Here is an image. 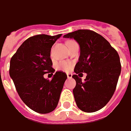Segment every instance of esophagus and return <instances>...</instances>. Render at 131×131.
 <instances>
[{"instance_id":"34e87169","label":"esophagus","mask_w":131,"mask_h":131,"mask_svg":"<svg viewBox=\"0 0 131 131\" xmlns=\"http://www.w3.org/2000/svg\"><path fill=\"white\" fill-rule=\"evenodd\" d=\"M67 77H68V79H71V78L72 77V74H70V73L67 74Z\"/></svg>"}]
</instances>
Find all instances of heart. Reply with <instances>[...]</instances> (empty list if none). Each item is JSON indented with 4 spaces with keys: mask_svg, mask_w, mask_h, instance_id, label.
<instances>
[{
    "mask_svg": "<svg viewBox=\"0 0 131 131\" xmlns=\"http://www.w3.org/2000/svg\"><path fill=\"white\" fill-rule=\"evenodd\" d=\"M74 41H69L68 43V45L69 43H72ZM72 67V62L70 61H61L57 65V70L58 71H69L70 69Z\"/></svg>",
    "mask_w": 131,
    "mask_h": 131,
    "instance_id": "obj_1",
    "label": "heart"
}]
</instances>
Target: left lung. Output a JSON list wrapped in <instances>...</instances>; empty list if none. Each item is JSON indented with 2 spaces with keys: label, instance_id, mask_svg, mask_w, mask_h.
Returning <instances> with one entry per match:
<instances>
[{
  "label": "left lung",
  "instance_id": "1",
  "mask_svg": "<svg viewBox=\"0 0 131 131\" xmlns=\"http://www.w3.org/2000/svg\"><path fill=\"white\" fill-rule=\"evenodd\" d=\"M63 37L74 39L80 47L74 68L77 74L72 76L76 81L73 90L76 104L84 112L97 111L114 94L121 73L119 56L107 40L94 31L79 29ZM82 73L87 74L85 81L79 77Z\"/></svg>",
  "mask_w": 131,
  "mask_h": 131
}]
</instances>
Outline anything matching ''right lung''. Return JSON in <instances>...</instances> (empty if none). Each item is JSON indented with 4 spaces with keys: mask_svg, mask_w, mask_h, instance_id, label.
I'll use <instances>...</instances> for the list:
<instances>
[{
    "mask_svg": "<svg viewBox=\"0 0 131 131\" xmlns=\"http://www.w3.org/2000/svg\"><path fill=\"white\" fill-rule=\"evenodd\" d=\"M61 34L49 36L37 35L26 40L10 60L9 75L17 94L31 110L48 114L57 106L67 75L57 71L51 80L45 74L53 75L51 49Z\"/></svg>",
    "mask_w": 131,
    "mask_h": 131,
    "instance_id": "1",
    "label": "right lung"
}]
</instances>
